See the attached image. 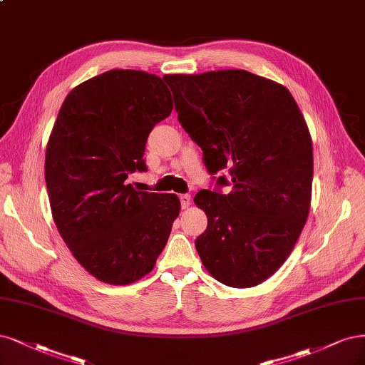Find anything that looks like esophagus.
Instances as JSON below:
<instances>
[{"mask_svg": "<svg viewBox=\"0 0 365 365\" xmlns=\"http://www.w3.org/2000/svg\"><path fill=\"white\" fill-rule=\"evenodd\" d=\"M180 200H181V207L185 210L192 205V197L190 195H180Z\"/></svg>", "mask_w": 365, "mask_h": 365, "instance_id": "1", "label": "esophagus"}]
</instances>
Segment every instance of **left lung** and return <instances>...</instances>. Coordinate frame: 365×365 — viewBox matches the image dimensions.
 Listing matches in <instances>:
<instances>
[{
    "label": "left lung",
    "instance_id": "obj_1",
    "mask_svg": "<svg viewBox=\"0 0 365 365\" xmlns=\"http://www.w3.org/2000/svg\"><path fill=\"white\" fill-rule=\"evenodd\" d=\"M163 78L208 172L231 173L217 178L230 193L195 196L208 219L195 242L200 261L225 285L255 287L285 262L308 219L312 142L302 111L287 87L243 69Z\"/></svg>",
    "mask_w": 365,
    "mask_h": 365
}]
</instances>
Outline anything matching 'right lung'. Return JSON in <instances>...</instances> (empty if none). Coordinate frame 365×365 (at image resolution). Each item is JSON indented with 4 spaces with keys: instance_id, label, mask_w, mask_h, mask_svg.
<instances>
[{
    "instance_id": "obj_1",
    "label": "right lung",
    "mask_w": 365,
    "mask_h": 365,
    "mask_svg": "<svg viewBox=\"0 0 365 365\" xmlns=\"http://www.w3.org/2000/svg\"><path fill=\"white\" fill-rule=\"evenodd\" d=\"M173 108L154 73L111 69L69 92L46 145L45 181L57 230L96 279L127 285L154 269L177 195L137 192L128 173L146 170L149 133Z\"/></svg>"
}]
</instances>
